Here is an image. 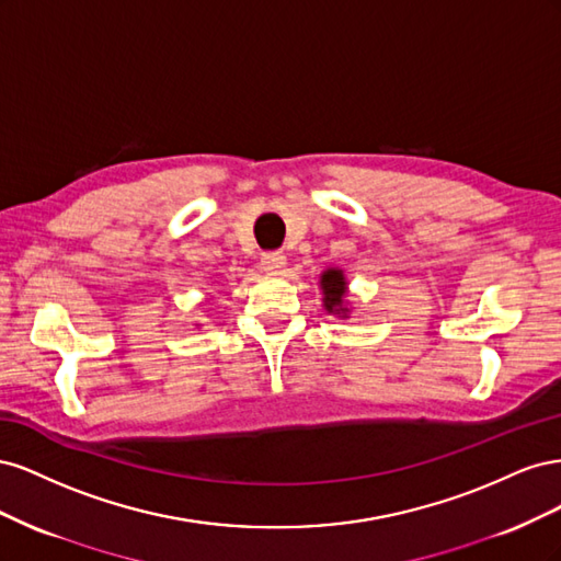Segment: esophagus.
I'll list each match as a JSON object with an SVG mask.
<instances>
[{"label":"esophagus","mask_w":561,"mask_h":561,"mask_svg":"<svg viewBox=\"0 0 561 561\" xmlns=\"http://www.w3.org/2000/svg\"><path fill=\"white\" fill-rule=\"evenodd\" d=\"M262 271H266V274H271V276H278L280 271L285 268V264H287V260H285V254L283 252H264L262 254Z\"/></svg>","instance_id":"obj_1"}]
</instances>
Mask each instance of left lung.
<instances>
[{"mask_svg":"<svg viewBox=\"0 0 561 561\" xmlns=\"http://www.w3.org/2000/svg\"><path fill=\"white\" fill-rule=\"evenodd\" d=\"M320 290H322V309L336 318L351 316V301H348V280L344 271L339 266H328L320 274Z\"/></svg>","mask_w":561,"mask_h":561,"instance_id":"1","label":"left lung"}]
</instances>
